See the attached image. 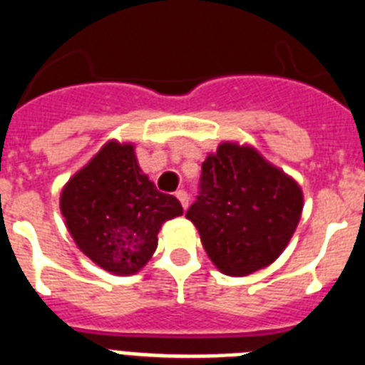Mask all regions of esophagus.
<instances>
[{
	"label": "esophagus",
	"instance_id": "1",
	"mask_svg": "<svg viewBox=\"0 0 365 365\" xmlns=\"http://www.w3.org/2000/svg\"><path fill=\"white\" fill-rule=\"evenodd\" d=\"M176 198L180 200V204L183 206V210H187L189 206V195L183 189H180V191H176Z\"/></svg>",
	"mask_w": 365,
	"mask_h": 365
}]
</instances>
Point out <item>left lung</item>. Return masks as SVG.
<instances>
[{"instance_id":"obj_1","label":"left lung","mask_w":365,"mask_h":365,"mask_svg":"<svg viewBox=\"0 0 365 365\" xmlns=\"http://www.w3.org/2000/svg\"><path fill=\"white\" fill-rule=\"evenodd\" d=\"M302 210L304 192L294 178L251 144L225 140L204 159L200 195L185 217L215 268L244 277L285 251Z\"/></svg>"}]
</instances>
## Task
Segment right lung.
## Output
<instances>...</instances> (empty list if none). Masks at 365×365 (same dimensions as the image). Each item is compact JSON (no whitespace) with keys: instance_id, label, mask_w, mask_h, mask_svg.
<instances>
[{"instance_id":"1","label":"right lung","mask_w":365,"mask_h":365,"mask_svg":"<svg viewBox=\"0 0 365 365\" xmlns=\"http://www.w3.org/2000/svg\"><path fill=\"white\" fill-rule=\"evenodd\" d=\"M59 210L76 247L114 275L140 272L157 250V234L182 204L142 173L133 142L112 138L69 178Z\"/></svg>"}]
</instances>
